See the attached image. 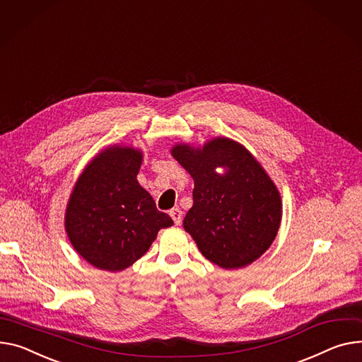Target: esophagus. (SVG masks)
Wrapping results in <instances>:
<instances>
[{"instance_id": "1", "label": "esophagus", "mask_w": 362, "mask_h": 362, "mask_svg": "<svg viewBox=\"0 0 362 362\" xmlns=\"http://www.w3.org/2000/svg\"><path fill=\"white\" fill-rule=\"evenodd\" d=\"M168 214H170V216L173 218L176 226H179L182 223V211H180V208H173V209H170V212H168Z\"/></svg>"}]
</instances>
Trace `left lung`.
Masks as SVG:
<instances>
[{
  "label": "left lung",
  "mask_w": 362,
  "mask_h": 362,
  "mask_svg": "<svg viewBox=\"0 0 362 362\" xmlns=\"http://www.w3.org/2000/svg\"><path fill=\"white\" fill-rule=\"evenodd\" d=\"M172 156L195 180L194 206L187 211L183 227L209 262L237 269L269 249L281 224V197L243 146L216 138L202 150L176 146ZM216 166H226L228 173L215 174Z\"/></svg>",
  "instance_id": "left-lung-1"
}]
</instances>
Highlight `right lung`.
I'll return each instance as SVG.
<instances>
[{"label":"right lung","instance_id":"1","mask_svg":"<svg viewBox=\"0 0 362 362\" xmlns=\"http://www.w3.org/2000/svg\"><path fill=\"white\" fill-rule=\"evenodd\" d=\"M142 154L112 147L94 157L72 190L65 228L71 245L93 267L124 271L147 253L173 220L157 209L136 175Z\"/></svg>","mask_w":362,"mask_h":362}]
</instances>
